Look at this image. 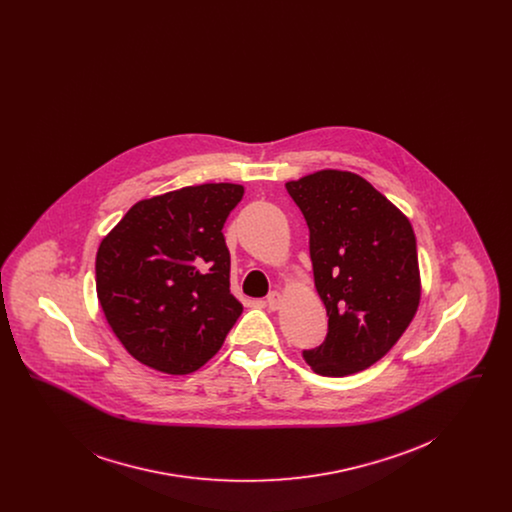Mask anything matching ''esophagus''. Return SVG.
<instances>
[{
	"mask_svg": "<svg viewBox=\"0 0 512 512\" xmlns=\"http://www.w3.org/2000/svg\"><path fill=\"white\" fill-rule=\"evenodd\" d=\"M282 301H284V297L280 292H270L267 295V307L270 311H278L282 307Z\"/></svg>",
	"mask_w": 512,
	"mask_h": 512,
	"instance_id": "1",
	"label": "esophagus"
}]
</instances>
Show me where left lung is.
<instances>
[{
  "instance_id": "8db88e82",
  "label": "left lung",
  "mask_w": 512,
  "mask_h": 512,
  "mask_svg": "<svg viewBox=\"0 0 512 512\" xmlns=\"http://www.w3.org/2000/svg\"><path fill=\"white\" fill-rule=\"evenodd\" d=\"M309 226L315 288L328 334L303 351L320 376H349L380 361L420 305L409 217L355 172L324 169L286 182Z\"/></svg>"
}]
</instances>
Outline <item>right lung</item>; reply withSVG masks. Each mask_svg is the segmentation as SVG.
<instances>
[{
	"mask_svg": "<svg viewBox=\"0 0 512 512\" xmlns=\"http://www.w3.org/2000/svg\"><path fill=\"white\" fill-rule=\"evenodd\" d=\"M244 186H186L142 199L101 240L96 290L103 317L142 365L190 374L219 353L242 315L230 293L222 226Z\"/></svg>",
	"mask_w": 512,
	"mask_h": 512,
	"instance_id": "obj_1",
	"label": "right lung"
}]
</instances>
